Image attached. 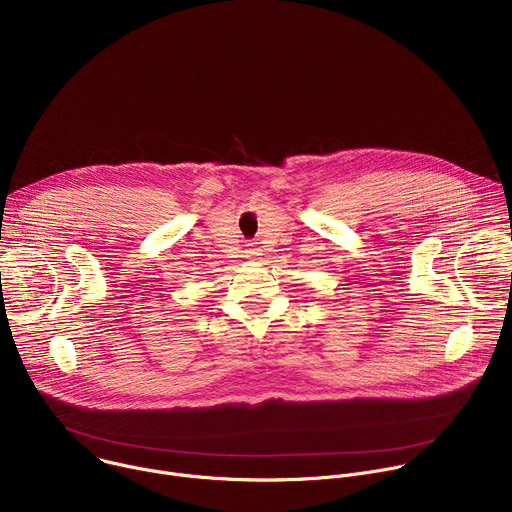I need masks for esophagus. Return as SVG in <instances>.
I'll use <instances>...</instances> for the list:
<instances>
[{
    "label": "esophagus",
    "mask_w": 512,
    "mask_h": 512,
    "mask_svg": "<svg viewBox=\"0 0 512 512\" xmlns=\"http://www.w3.org/2000/svg\"><path fill=\"white\" fill-rule=\"evenodd\" d=\"M245 253H247V257H249V259H255V257L259 255V249L251 243V245H247V251H245Z\"/></svg>",
    "instance_id": "1"
}]
</instances>
